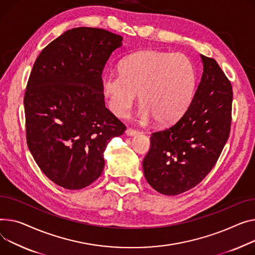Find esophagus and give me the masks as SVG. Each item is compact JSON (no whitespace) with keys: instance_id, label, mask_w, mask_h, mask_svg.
Instances as JSON below:
<instances>
[{"instance_id":"34e87169","label":"esophagus","mask_w":255,"mask_h":255,"mask_svg":"<svg viewBox=\"0 0 255 255\" xmlns=\"http://www.w3.org/2000/svg\"><path fill=\"white\" fill-rule=\"evenodd\" d=\"M126 134L129 135V136H135V135L140 134V131L137 129H133V128H127Z\"/></svg>"}]
</instances>
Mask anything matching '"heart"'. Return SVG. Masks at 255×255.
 <instances>
[{
    "label": "heart",
    "instance_id": "b5f03b06",
    "mask_svg": "<svg viewBox=\"0 0 255 255\" xmlns=\"http://www.w3.org/2000/svg\"><path fill=\"white\" fill-rule=\"evenodd\" d=\"M121 74L110 73L103 90L111 111L124 118L139 94L141 122L154 118L161 125L175 122L192 103L196 73L192 61L183 54L160 50H142L125 58Z\"/></svg>",
    "mask_w": 255,
    "mask_h": 255
}]
</instances>
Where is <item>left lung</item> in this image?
I'll return each mask as SVG.
<instances>
[{
    "instance_id": "left-lung-1",
    "label": "left lung",
    "mask_w": 255,
    "mask_h": 255,
    "mask_svg": "<svg viewBox=\"0 0 255 255\" xmlns=\"http://www.w3.org/2000/svg\"><path fill=\"white\" fill-rule=\"evenodd\" d=\"M203 75L188 110L170 127L155 131L142 162L157 192L175 196L199 184L217 162L232 123L233 89L215 59L201 54Z\"/></svg>"
}]
</instances>
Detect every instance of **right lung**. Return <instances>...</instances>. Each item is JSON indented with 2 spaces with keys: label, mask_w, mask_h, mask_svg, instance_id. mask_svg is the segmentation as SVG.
Listing matches in <instances>:
<instances>
[{
  "label": "right lung",
  "mask_w": 255,
  "mask_h": 255,
  "mask_svg": "<svg viewBox=\"0 0 255 255\" xmlns=\"http://www.w3.org/2000/svg\"><path fill=\"white\" fill-rule=\"evenodd\" d=\"M122 40L103 28L76 27L33 63L23 98L27 146L43 173L66 190L94 182L108 143L126 130L106 108L101 78Z\"/></svg>",
  "instance_id": "1"
}]
</instances>
